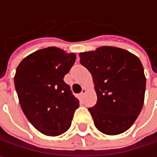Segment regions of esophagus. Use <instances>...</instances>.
<instances>
[{"label": "esophagus", "instance_id": "esophagus-1", "mask_svg": "<svg viewBox=\"0 0 157 157\" xmlns=\"http://www.w3.org/2000/svg\"><path fill=\"white\" fill-rule=\"evenodd\" d=\"M86 88H83V89H82V92H81V94H80V95H81L82 97H84V95L86 94Z\"/></svg>", "mask_w": 157, "mask_h": 157}]
</instances>
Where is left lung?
I'll list each match as a JSON object with an SVG mask.
<instances>
[{
  "label": "left lung",
  "instance_id": "8db88e82",
  "mask_svg": "<svg viewBox=\"0 0 157 157\" xmlns=\"http://www.w3.org/2000/svg\"><path fill=\"white\" fill-rule=\"evenodd\" d=\"M91 72L97 103L88 108L97 129L108 136L129 128L142 111L146 78L142 63L129 52L112 46L79 53Z\"/></svg>",
  "mask_w": 157,
  "mask_h": 157
}]
</instances>
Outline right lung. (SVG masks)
<instances>
[{
  "mask_svg": "<svg viewBox=\"0 0 157 157\" xmlns=\"http://www.w3.org/2000/svg\"><path fill=\"white\" fill-rule=\"evenodd\" d=\"M76 55L48 47L23 58L14 81L22 112L42 134L57 136L69 129L79 101L63 77L74 64Z\"/></svg>",
  "mask_w": 157,
  "mask_h": 157,
  "instance_id": "right-lung-1",
  "label": "right lung"
}]
</instances>
